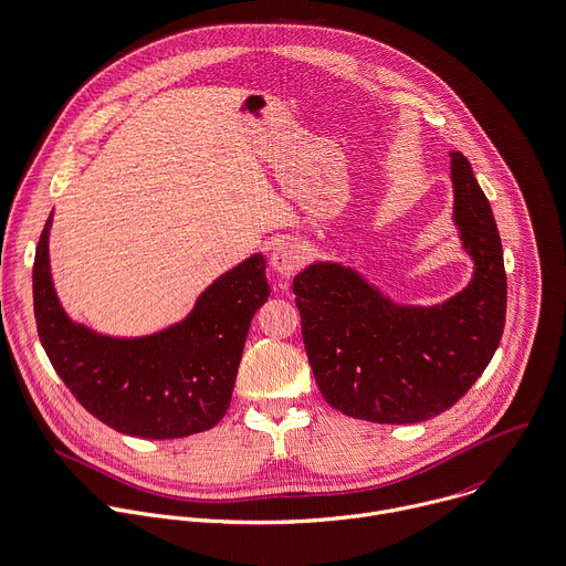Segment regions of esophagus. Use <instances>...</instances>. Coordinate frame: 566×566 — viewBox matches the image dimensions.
Segmentation results:
<instances>
[{
    "instance_id": "esophagus-1",
    "label": "esophagus",
    "mask_w": 566,
    "mask_h": 566,
    "mask_svg": "<svg viewBox=\"0 0 566 566\" xmlns=\"http://www.w3.org/2000/svg\"><path fill=\"white\" fill-rule=\"evenodd\" d=\"M271 266L280 277H291L300 266V249L293 242H277L271 253Z\"/></svg>"
}]
</instances>
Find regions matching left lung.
Segmentation results:
<instances>
[{"instance_id": "obj_1", "label": "left lung", "mask_w": 566, "mask_h": 566, "mask_svg": "<svg viewBox=\"0 0 566 566\" xmlns=\"http://www.w3.org/2000/svg\"><path fill=\"white\" fill-rule=\"evenodd\" d=\"M452 220L474 262L434 306L392 302L353 266L313 262L293 277L306 355L328 406L373 423L450 410L490 366L505 328L507 275L496 220L470 160L452 151Z\"/></svg>"}]
</instances>
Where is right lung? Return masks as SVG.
<instances>
[{
    "label": "right lung",
    "instance_id": "right-lung-1",
    "mask_svg": "<svg viewBox=\"0 0 566 566\" xmlns=\"http://www.w3.org/2000/svg\"><path fill=\"white\" fill-rule=\"evenodd\" d=\"M50 227L52 213L34 251V319L74 399L112 430L138 439L211 430L229 410L251 319L271 295L266 258L253 253L216 277L185 319L145 337H109L63 311L50 273Z\"/></svg>",
    "mask_w": 566,
    "mask_h": 566
}]
</instances>
